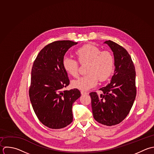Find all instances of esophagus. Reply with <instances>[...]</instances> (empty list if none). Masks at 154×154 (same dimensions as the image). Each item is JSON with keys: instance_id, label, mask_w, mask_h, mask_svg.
Listing matches in <instances>:
<instances>
[{"instance_id": "esophagus-1", "label": "esophagus", "mask_w": 154, "mask_h": 154, "mask_svg": "<svg viewBox=\"0 0 154 154\" xmlns=\"http://www.w3.org/2000/svg\"><path fill=\"white\" fill-rule=\"evenodd\" d=\"M89 93L88 92H86V91H81V94L82 95H86V94H88Z\"/></svg>"}]
</instances>
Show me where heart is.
I'll return each mask as SVG.
<instances>
[{
	"label": "heart",
	"instance_id": "heart-1",
	"mask_svg": "<svg viewBox=\"0 0 154 154\" xmlns=\"http://www.w3.org/2000/svg\"><path fill=\"white\" fill-rule=\"evenodd\" d=\"M75 54L80 63H88L86 75L72 82V86L83 91L89 90L95 87L100 80H106L111 75L114 67V59L109 51H101L93 44H86L75 51ZM65 71L70 75L76 77L79 74L78 62L68 56L62 60Z\"/></svg>",
	"mask_w": 154,
	"mask_h": 154
}]
</instances>
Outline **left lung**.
Here are the masks:
<instances>
[{"mask_svg": "<svg viewBox=\"0 0 154 154\" xmlns=\"http://www.w3.org/2000/svg\"><path fill=\"white\" fill-rule=\"evenodd\" d=\"M113 53L115 71L110 83L101 88L103 93L89 94L94 119L112 126L121 122L128 115L136 96V71L128 51L110 40L106 41Z\"/></svg>", "mask_w": 154, "mask_h": 154, "instance_id": "left-lung-1", "label": "left lung"}]
</instances>
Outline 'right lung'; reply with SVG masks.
<instances>
[{
	"instance_id": "right-lung-1",
	"label": "right lung",
	"mask_w": 154,
	"mask_h": 154,
	"mask_svg": "<svg viewBox=\"0 0 154 154\" xmlns=\"http://www.w3.org/2000/svg\"><path fill=\"white\" fill-rule=\"evenodd\" d=\"M77 43L69 40L51 42L40 51L33 62L30 100L39 121L51 129L63 128L72 122V104L81 95L77 89L63 91L69 80L62 60Z\"/></svg>"
}]
</instances>
